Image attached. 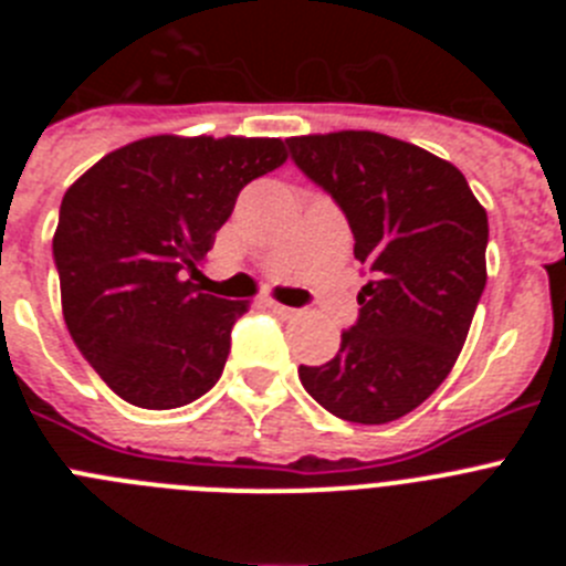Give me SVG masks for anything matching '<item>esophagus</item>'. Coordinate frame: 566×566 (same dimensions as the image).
<instances>
[{
	"instance_id": "1",
	"label": "esophagus",
	"mask_w": 566,
	"mask_h": 566,
	"mask_svg": "<svg viewBox=\"0 0 566 566\" xmlns=\"http://www.w3.org/2000/svg\"><path fill=\"white\" fill-rule=\"evenodd\" d=\"M266 306L272 308L274 314H280V317H297V308H292V306H283V303H277V300H266Z\"/></svg>"
}]
</instances>
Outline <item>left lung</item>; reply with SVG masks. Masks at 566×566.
<instances>
[{"instance_id": "left-lung-1", "label": "left lung", "mask_w": 566, "mask_h": 566, "mask_svg": "<svg viewBox=\"0 0 566 566\" xmlns=\"http://www.w3.org/2000/svg\"><path fill=\"white\" fill-rule=\"evenodd\" d=\"M292 161L332 195L371 280L326 365L300 382L328 413L385 424L451 374L488 283V212L464 175L417 144L371 129L286 138Z\"/></svg>"}]
</instances>
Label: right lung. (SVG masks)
<instances>
[{
	"mask_svg": "<svg viewBox=\"0 0 566 566\" xmlns=\"http://www.w3.org/2000/svg\"><path fill=\"white\" fill-rule=\"evenodd\" d=\"M286 158L280 138L153 135L64 192L53 234L64 323L124 402L181 408L221 379L249 303L192 280L240 189Z\"/></svg>",
	"mask_w": 566,
	"mask_h": 566,
	"instance_id": "add662e5",
	"label": "right lung"
}]
</instances>
